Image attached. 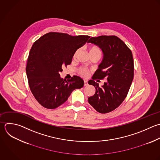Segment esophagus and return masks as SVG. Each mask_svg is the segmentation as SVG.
I'll return each mask as SVG.
<instances>
[{
    "label": "esophagus",
    "mask_w": 160,
    "mask_h": 160,
    "mask_svg": "<svg viewBox=\"0 0 160 160\" xmlns=\"http://www.w3.org/2000/svg\"><path fill=\"white\" fill-rule=\"evenodd\" d=\"M84 86H87L88 85V81H84Z\"/></svg>",
    "instance_id": "34e87169"
}]
</instances>
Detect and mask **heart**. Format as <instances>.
Instances as JSON below:
<instances>
[{"label": "heart", "mask_w": 160, "mask_h": 160, "mask_svg": "<svg viewBox=\"0 0 160 160\" xmlns=\"http://www.w3.org/2000/svg\"><path fill=\"white\" fill-rule=\"evenodd\" d=\"M89 53L91 54V53H99L101 54V50L99 49V48L97 46H91L89 49ZM79 74L82 76H87L88 75V70H86V69H79Z\"/></svg>", "instance_id": "heart-1"}]
</instances>
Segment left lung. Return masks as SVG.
Returning a JSON list of instances; mask_svg holds the SVG:
<instances>
[{"mask_svg":"<svg viewBox=\"0 0 160 160\" xmlns=\"http://www.w3.org/2000/svg\"><path fill=\"white\" fill-rule=\"evenodd\" d=\"M89 42L101 49L103 59L92 80L88 81L96 89L95 94L88 98V102L98 112H109L122 102L129 90L134 77L132 54L125 43L115 36L91 38L88 41ZM98 78L107 81L99 87L94 81Z\"/></svg>","mask_w":160,"mask_h":160,"instance_id":"8db88e82","label":"left lung"}]
</instances>
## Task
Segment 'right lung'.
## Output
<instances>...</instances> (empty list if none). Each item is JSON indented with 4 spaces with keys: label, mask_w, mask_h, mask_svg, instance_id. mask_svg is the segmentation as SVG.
<instances>
[{
    "label": "right lung",
    "mask_w": 160,
    "mask_h": 160,
    "mask_svg": "<svg viewBox=\"0 0 160 160\" xmlns=\"http://www.w3.org/2000/svg\"><path fill=\"white\" fill-rule=\"evenodd\" d=\"M89 38L51 32L33 44L26 74L32 94L43 107L55 109L65 102L74 89L83 87L84 81L80 77L73 76L66 81L61 78L59 72L62 66L71 63L76 51Z\"/></svg>",
    "instance_id": "1"
}]
</instances>
